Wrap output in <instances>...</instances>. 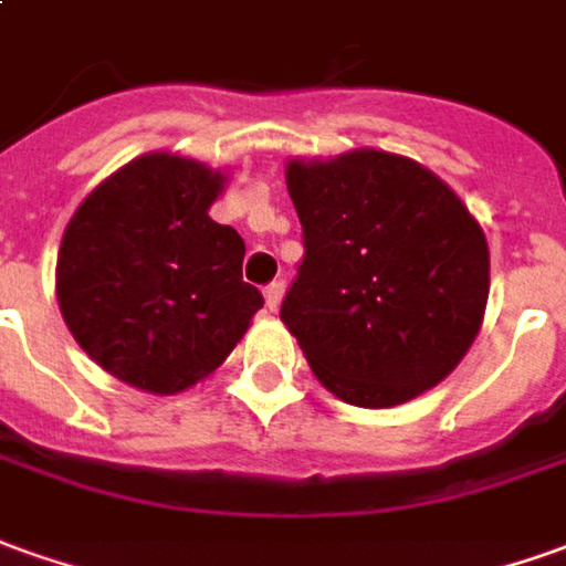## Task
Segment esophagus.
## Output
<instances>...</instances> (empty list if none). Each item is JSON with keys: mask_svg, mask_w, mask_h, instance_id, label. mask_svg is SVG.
I'll use <instances>...</instances> for the list:
<instances>
[{"mask_svg": "<svg viewBox=\"0 0 566 566\" xmlns=\"http://www.w3.org/2000/svg\"><path fill=\"white\" fill-rule=\"evenodd\" d=\"M283 292H286V283H283V280H274V283H268V286H264V302H268L271 311L280 307V302H283Z\"/></svg>", "mask_w": 566, "mask_h": 566, "instance_id": "1", "label": "esophagus"}]
</instances>
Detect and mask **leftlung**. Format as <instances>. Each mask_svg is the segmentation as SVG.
<instances>
[{"instance_id":"1","label":"left lung","mask_w":566,"mask_h":566,"mask_svg":"<svg viewBox=\"0 0 566 566\" xmlns=\"http://www.w3.org/2000/svg\"><path fill=\"white\" fill-rule=\"evenodd\" d=\"M305 255L280 305L314 376L354 407L453 373L490 292L484 231L438 175L381 150L290 163Z\"/></svg>"}]
</instances>
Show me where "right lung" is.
<instances>
[{"mask_svg": "<svg viewBox=\"0 0 566 566\" xmlns=\"http://www.w3.org/2000/svg\"><path fill=\"white\" fill-rule=\"evenodd\" d=\"M221 175L150 154L95 187L57 252V302L80 348L111 376L175 395L224 364L264 305L245 243L209 218Z\"/></svg>", "mask_w": 566, "mask_h": 566, "instance_id": "obj_1", "label": "right lung"}]
</instances>
